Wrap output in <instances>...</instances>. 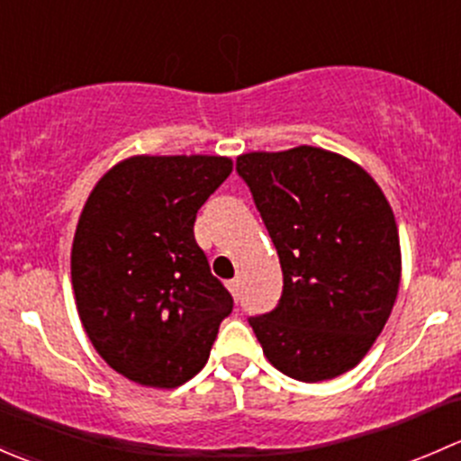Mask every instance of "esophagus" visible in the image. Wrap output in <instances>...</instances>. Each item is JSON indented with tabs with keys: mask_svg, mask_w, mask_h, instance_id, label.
<instances>
[{
	"mask_svg": "<svg viewBox=\"0 0 461 461\" xmlns=\"http://www.w3.org/2000/svg\"><path fill=\"white\" fill-rule=\"evenodd\" d=\"M227 290L231 292V296H234L236 301L240 299V283L239 278H231V281H227Z\"/></svg>",
	"mask_w": 461,
	"mask_h": 461,
	"instance_id": "esophagus-1",
	"label": "esophagus"
}]
</instances>
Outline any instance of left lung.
Segmentation results:
<instances>
[{"label": "left lung", "mask_w": 461, "mask_h": 461, "mask_svg": "<svg viewBox=\"0 0 461 461\" xmlns=\"http://www.w3.org/2000/svg\"><path fill=\"white\" fill-rule=\"evenodd\" d=\"M278 252L283 294L252 317L269 364L317 384L355 368L393 312L402 281L394 213L373 176L321 147L236 158Z\"/></svg>", "instance_id": "left-lung-1"}]
</instances>
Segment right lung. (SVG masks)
<instances>
[{
	"instance_id": "right-lung-1",
	"label": "right lung",
	"mask_w": 461,
	"mask_h": 461,
	"mask_svg": "<svg viewBox=\"0 0 461 461\" xmlns=\"http://www.w3.org/2000/svg\"><path fill=\"white\" fill-rule=\"evenodd\" d=\"M225 156H131L111 167L77 221L71 281L97 355L127 379L176 388L207 364L234 301L194 239Z\"/></svg>"
}]
</instances>
